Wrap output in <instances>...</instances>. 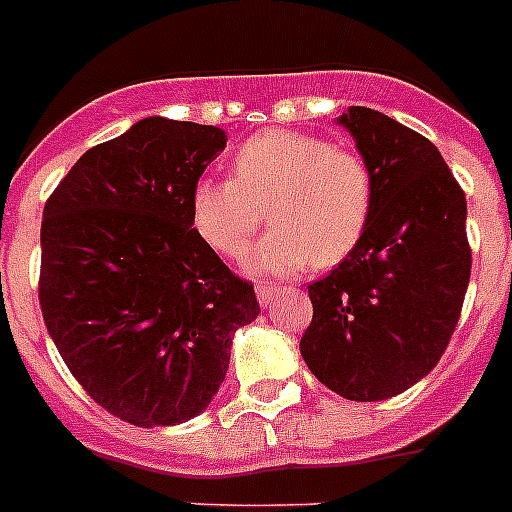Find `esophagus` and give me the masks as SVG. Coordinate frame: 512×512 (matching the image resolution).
<instances>
[{
    "label": "esophagus",
    "instance_id": "1",
    "mask_svg": "<svg viewBox=\"0 0 512 512\" xmlns=\"http://www.w3.org/2000/svg\"><path fill=\"white\" fill-rule=\"evenodd\" d=\"M256 297H259L261 307H271V304L281 297V289L269 287V284H261V287H256Z\"/></svg>",
    "mask_w": 512,
    "mask_h": 512
}]
</instances>
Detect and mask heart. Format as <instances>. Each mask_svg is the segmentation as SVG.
<instances>
[{
  "label": "heart",
  "instance_id": "b5f03b06",
  "mask_svg": "<svg viewBox=\"0 0 512 512\" xmlns=\"http://www.w3.org/2000/svg\"><path fill=\"white\" fill-rule=\"evenodd\" d=\"M373 172L358 152L312 134L266 129L231 159V180L200 177L190 223L213 251L241 259L269 210L274 231L253 251L251 269L292 274L309 261L335 266L363 241L373 215Z\"/></svg>",
  "mask_w": 512,
  "mask_h": 512
}]
</instances>
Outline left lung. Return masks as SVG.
Wrapping results in <instances>:
<instances>
[{"label":"left lung","mask_w":512,"mask_h":512,"mask_svg":"<svg viewBox=\"0 0 512 512\" xmlns=\"http://www.w3.org/2000/svg\"><path fill=\"white\" fill-rule=\"evenodd\" d=\"M373 172V215L348 259L309 284L307 368L348 401H383L434 370L470 284L467 200L439 149L381 111L337 119Z\"/></svg>","instance_id":"obj_1"}]
</instances>
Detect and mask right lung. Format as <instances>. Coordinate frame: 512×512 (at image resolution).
<instances>
[{
    "label": "right lung",
    "instance_id": "1",
    "mask_svg": "<svg viewBox=\"0 0 512 512\" xmlns=\"http://www.w3.org/2000/svg\"><path fill=\"white\" fill-rule=\"evenodd\" d=\"M223 149L218 126L149 116L88 149L45 203V327L88 396L134 426L203 414L261 312L190 223L192 185Z\"/></svg>",
    "mask_w": 512,
    "mask_h": 512
}]
</instances>
